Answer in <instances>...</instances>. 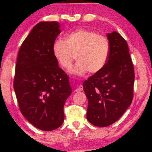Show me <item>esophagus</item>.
I'll return each mask as SVG.
<instances>
[{
  "mask_svg": "<svg viewBox=\"0 0 152 152\" xmlns=\"http://www.w3.org/2000/svg\"><path fill=\"white\" fill-rule=\"evenodd\" d=\"M83 90V86H80L78 87V88H77L76 89V91L77 92H78V91H82Z\"/></svg>",
  "mask_w": 152,
  "mask_h": 152,
  "instance_id": "1",
  "label": "esophagus"
}]
</instances>
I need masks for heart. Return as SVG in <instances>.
<instances>
[{
    "mask_svg": "<svg viewBox=\"0 0 152 152\" xmlns=\"http://www.w3.org/2000/svg\"><path fill=\"white\" fill-rule=\"evenodd\" d=\"M53 54L62 67L68 69L76 57L78 61L71 73L83 75L97 73L104 67L109 55V42L103 35L92 30L77 29L63 39H57L53 47Z\"/></svg>",
    "mask_w": 152,
    "mask_h": 152,
    "instance_id": "1",
    "label": "heart"
}]
</instances>
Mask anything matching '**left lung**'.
<instances>
[{
    "label": "left lung",
    "instance_id": "obj_1",
    "mask_svg": "<svg viewBox=\"0 0 152 152\" xmlns=\"http://www.w3.org/2000/svg\"><path fill=\"white\" fill-rule=\"evenodd\" d=\"M109 55L100 71L83 83L88 99L86 118L105 127L117 121L132 104L134 69L126 41L117 32L107 34Z\"/></svg>",
    "mask_w": 152,
    "mask_h": 152
}]
</instances>
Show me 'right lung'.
<instances>
[{
	"mask_svg": "<svg viewBox=\"0 0 152 152\" xmlns=\"http://www.w3.org/2000/svg\"><path fill=\"white\" fill-rule=\"evenodd\" d=\"M60 32L57 22L39 23L20 45L16 60L14 89L20 111L43 131L63 124L64 107L72 92L69 77L53 54Z\"/></svg>",
	"mask_w": 152,
	"mask_h": 152,
	"instance_id": "add662e5",
	"label": "right lung"
}]
</instances>
